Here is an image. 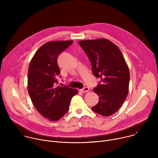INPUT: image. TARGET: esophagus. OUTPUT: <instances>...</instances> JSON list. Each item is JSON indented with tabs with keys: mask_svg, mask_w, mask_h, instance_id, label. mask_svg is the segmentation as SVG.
Wrapping results in <instances>:
<instances>
[{
	"mask_svg": "<svg viewBox=\"0 0 158 158\" xmlns=\"http://www.w3.org/2000/svg\"><path fill=\"white\" fill-rule=\"evenodd\" d=\"M89 91V87H84V88L80 89V91L82 92V93H87V92H88Z\"/></svg>",
	"mask_w": 158,
	"mask_h": 158,
	"instance_id": "esophagus-1",
	"label": "esophagus"
}]
</instances>
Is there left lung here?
Returning a JSON list of instances; mask_svg holds the SVG:
<instances>
[{
    "label": "left lung",
    "instance_id": "8db88e82",
    "mask_svg": "<svg viewBox=\"0 0 158 158\" xmlns=\"http://www.w3.org/2000/svg\"><path fill=\"white\" fill-rule=\"evenodd\" d=\"M79 44L91 61L93 75L101 81L94 88L99 101L92 109L100 115L111 116L128 94L127 65L119 49L106 39L81 40Z\"/></svg>",
    "mask_w": 158,
    "mask_h": 158
}]
</instances>
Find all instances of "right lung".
<instances>
[{
    "mask_svg": "<svg viewBox=\"0 0 158 158\" xmlns=\"http://www.w3.org/2000/svg\"><path fill=\"white\" fill-rule=\"evenodd\" d=\"M73 40L51 41L36 51L28 73V92L31 101L44 117L56 121L68 111L72 98L77 90L67 86L55 87L60 74L57 57L73 44Z\"/></svg>",
    "mask_w": 158,
    "mask_h": 158,
    "instance_id": "obj_1",
    "label": "right lung"
}]
</instances>
